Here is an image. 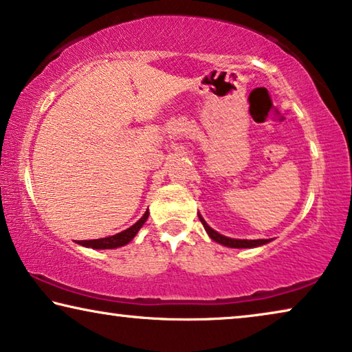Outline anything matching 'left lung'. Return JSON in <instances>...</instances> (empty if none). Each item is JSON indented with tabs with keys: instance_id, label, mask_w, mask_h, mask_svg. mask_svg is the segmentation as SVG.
I'll return each mask as SVG.
<instances>
[{
	"instance_id": "1",
	"label": "left lung",
	"mask_w": 352,
	"mask_h": 352,
	"mask_svg": "<svg viewBox=\"0 0 352 352\" xmlns=\"http://www.w3.org/2000/svg\"><path fill=\"white\" fill-rule=\"evenodd\" d=\"M199 219H201V223L204 224V228H206L207 234L210 235V239L214 240V242L224 245V246H230V248H254V246H261V245H265V243L270 242L269 239H259V240H237V239L224 237V235L218 234L217 230H213L212 228H210L208 224L206 223V219H204V218L201 217V214H199Z\"/></svg>"
}]
</instances>
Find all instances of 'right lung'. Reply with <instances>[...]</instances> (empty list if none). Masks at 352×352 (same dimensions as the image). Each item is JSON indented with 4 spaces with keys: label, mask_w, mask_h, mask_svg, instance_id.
Wrapping results in <instances>:
<instances>
[{
    "label": "right lung",
    "mask_w": 352,
    "mask_h": 352,
    "mask_svg": "<svg viewBox=\"0 0 352 352\" xmlns=\"http://www.w3.org/2000/svg\"><path fill=\"white\" fill-rule=\"evenodd\" d=\"M148 218V210H146L145 214L139 219L138 223L133 224V226L128 228L123 232H118L112 235V237H106V239H96V240H78V245L87 246V248H94V250H110V248H118V246H123L126 243H129L131 240L135 237V234L139 232V229L144 226V223Z\"/></svg>",
    "instance_id": "1"
}]
</instances>
